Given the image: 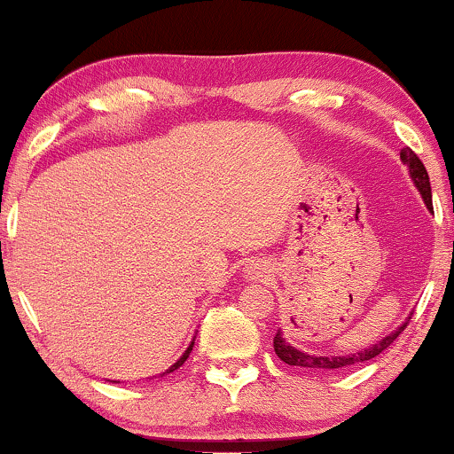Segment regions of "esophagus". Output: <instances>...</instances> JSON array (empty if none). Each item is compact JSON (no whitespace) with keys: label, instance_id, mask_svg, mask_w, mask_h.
<instances>
[{"label":"esophagus","instance_id":"obj_1","mask_svg":"<svg viewBox=\"0 0 454 454\" xmlns=\"http://www.w3.org/2000/svg\"><path fill=\"white\" fill-rule=\"evenodd\" d=\"M264 273H267V269H262V267H252V269H250L252 278H262Z\"/></svg>","mask_w":454,"mask_h":454}]
</instances>
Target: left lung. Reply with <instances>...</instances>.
I'll list each match as a JSON object with an SVG mask.
<instances>
[{
	"mask_svg": "<svg viewBox=\"0 0 454 454\" xmlns=\"http://www.w3.org/2000/svg\"><path fill=\"white\" fill-rule=\"evenodd\" d=\"M400 158H403V162L409 167V173H411V179L415 181L417 190L421 192L423 196V202L429 210L434 213V206H432V187H429V176H427V170L423 167V162L419 160V156L415 154L411 148H403L400 150ZM411 319V317H409ZM409 325V321H404L403 325H400L396 332H392L390 335H386L384 340L378 344H371L369 348H364L361 352H355V355H344V356H317V355H309V352H302V350H296L294 346H290L286 342L284 338H281V333L278 332V335L273 338V348H275V355H278L281 361L287 363V364H294V367H309V369H327V371H338V369H344V367H352V364H358V363H364V361H371V358H375L380 355V352H384L387 346H390L394 340L398 338L400 333L404 332V327Z\"/></svg>",
	"mask_w": 454,
	"mask_h": 454,
	"instance_id": "left-lung-1",
	"label": "left lung"
}]
</instances>
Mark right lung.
Listing matches in <instances>:
<instances>
[{
  "mask_svg": "<svg viewBox=\"0 0 454 454\" xmlns=\"http://www.w3.org/2000/svg\"><path fill=\"white\" fill-rule=\"evenodd\" d=\"M192 348H193V342L190 344V348H187V350L184 352V356H181V358H179V361H176V363L173 364V367H170V369H167V371H164V373H170V371L179 369V367H181V364H184V363L187 361V356H190V352H192ZM164 373H162V375H164Z\"/></svg>",
  "mask_w": 454,
  "mask_h": 454,
  "instance_id": "add662e5",
  "label": "right lung"
}]
</instances>
